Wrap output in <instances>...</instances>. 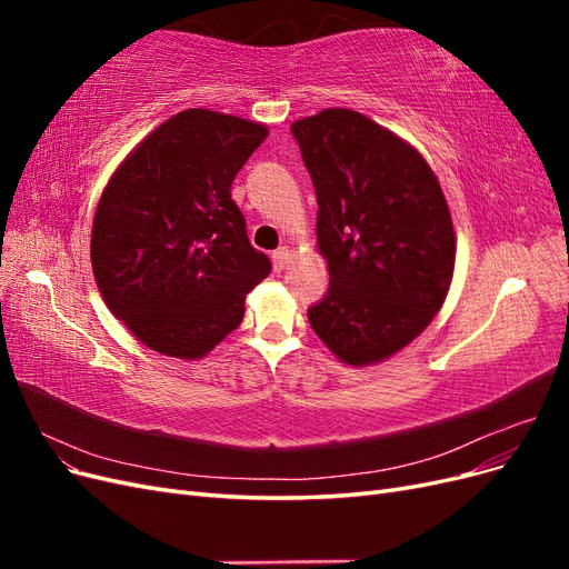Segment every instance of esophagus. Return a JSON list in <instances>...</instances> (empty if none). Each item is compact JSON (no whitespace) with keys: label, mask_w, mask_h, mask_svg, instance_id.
<instances>
[{"label":"esophagus","mask_w":569,"mask_h":569,"mask_svg":"<svg viewBox=\"0 0 569 569\" xmlns=\"http://www.w3.org/2000/svg\"><path fill=\"white\" fill-rule=\"evenodd\" d=\"M289 258H291V249L289 247H280V249L272 251V263H274V268H278V270H282L289 263Z\"/></svg>","instance_id":"1"}]
</instances>
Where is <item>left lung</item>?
Segmentation results:
<instances>
[{
	"mask_svg": "<svg viewBox=\"0 0 569 569\" xmlns=\"http://www.w3.org/2000/svg\"><path fill=\"white\" fill-rule=\"evenodd\" d=\"M318 197L330 287L308 322L339 360L380 363L432 322L449 295L456 234L432 168L351 109L291 123Z\"/></svg>",
	"mask_w": 569,
	"mask_h": 569,
	"instance_id": "left-lung-1",
	"label": "left lung"
}]
</instances>
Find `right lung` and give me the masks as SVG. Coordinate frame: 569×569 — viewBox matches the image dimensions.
Instances as JSON below:
<instances>
[{"instance_id": "1", "label": "right lung", "mask_w": 569, "mask_h": 569, "mask_svg": "<svg viewBox=\"0 0 569 569\" xmlns=\"http://www.w3.org/2000/svg\"><path fill=\"white\" fill-rule=\"evenodd\" d=\"M268 128L209 109L168 118L101 192L92 270L109 311L149 349L201 358L237 330L268 278L230 187Z\"/></svg>"}]
</instances>
